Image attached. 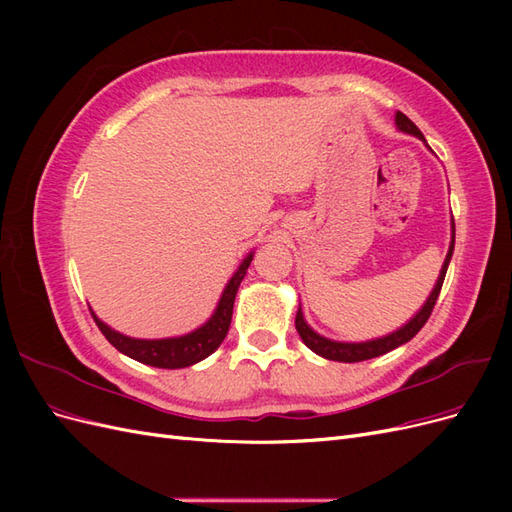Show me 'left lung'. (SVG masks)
<instances>
[{
  "instance_id": "obj_1",
  "label": "left lung",
  "mask_w": 512,
  "mask_h": 512,
  "mask_svg": "<svg viewBox=\"0 0 512 512\" xmlns=\"http://www.w3.org/2000/svg\"><path fill=\"white\" fill-rule=\"evenodd\" d=\"M395 123H397V128H399L401 132L414 134V136L421 138V141H425L423 132L418 130L404 113H397V115H395ZM453 247H455V226H453L451 250H448V254H446V260H444V265H442L438 282H436V286H433V290H431V294H429V299H427V303L423 305L421 312H418V314L406 324V327H401L399 331H395V333H391V335H386V337L374 339V342H363V344L331 342V339L322 337V335H318L316 331H312V329L307 327V322L303 320V312H301V307H299L297 318H294V327H297V333L301 335L303 344H305L309 350H314L316 354L324 356V359H329V361L359 363V361H367V359H376V356L391 352V350H395L397 346L410 342V339L425 327V322L429 320V316H431V312H433V305H436V301H438V297H440V290H442V284H444L448 262H451V256H453Z\"/></svg>"
}]
</instances>
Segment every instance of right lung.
Instances as JSON below:
<instances>
[{
	"label": "right lung",
	"instance_id": "right-lung-1",
	"mask_svg": "<svg viewBox=\"0 0 512 512\" xmlns=\"http://www.w3.org/2000/svg\"><path fill=\"white\" fill-rule=\"evenodd\" d=\"M254 254L247 256L241 267L237 269V273L230 277V282L226 284L222 299L218 303V309H215L213 316L209 322H205L203 327L183 335V337H170V339H134L128 335H121L117 331H113L111 327L94 316L98 329L102 331V335L111 342L119 352H123L130 359L145 363V365H153L160 369H179V367H190L198 361L207 359L209 354H213L215 350L220 348V344L224 342V337L230 329V318H232V305H235V297L237 290L243 282V277L247 273V267H250Z\"/></svg>",
	"mask_w": 512,
	"mask_h": 512
}]
</instances>
